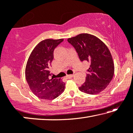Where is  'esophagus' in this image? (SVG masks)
<instances>
[{
	"instance_id": "1",
	"label": "esophagus",
	"mask_w": 133,
	"mask_h": 133,
	"mask_svg": "<svg viewBox=\"0 0 133 133\" xmlns=\"http://www.w3.org/2000/svg\"><path fill=\"white\" fill-rule=\"evenodd\" d=\"M73 76H74V75H67L66 78L67 79H70V78H73Z\"/></svg>"
}]
</instances>
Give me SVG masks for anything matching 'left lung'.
Here are the masks:
<instances>
[{
    "label": "left lung",
    "mask_w": 133,
    "mask_h": 133,
    "mask_svg": "<svg viewBox=\"0 0 133 133\" xmlns=\"http://www.w3.org/2000/svg\"><path fill=\"white\" fill-rule=\"evenodd\" d=\"M75 48L81 61H87L90 66L85 82L79 90L89 94L100 93L106 88L114 77V64L108 48L94 36L82 33L67 39Z\"/></svg>",
    "instance_id": "1"
}]
</instances>
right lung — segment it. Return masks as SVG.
Wrapping results in <instances>:
<instances>
[{
  "label": "right lung",
  "instance_id": "add662e5",
  "mask_svg": "<svg viewBox=\"0 0 133 133\" xmlns=\"http://www.w3.org/2000/svg\"><path fill=\"white\" fill-rule=\"evenodd\" d=\"M64 39H45L33 49L27 60L25 78L35 96L43 100H52L63 92L65 84L61 79L51 78L49 68L55 48Z\"/></svg>",
  "mask_w": 133,
  "mask_h": 133
}]
</instances>
